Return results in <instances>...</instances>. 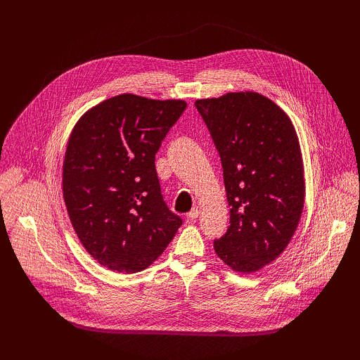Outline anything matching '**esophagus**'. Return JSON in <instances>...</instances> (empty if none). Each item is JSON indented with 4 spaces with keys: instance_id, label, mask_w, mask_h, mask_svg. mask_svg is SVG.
Returning a JSON list of instances; mask_svg holds the SVG:
<instances>
[{
    "instance_id": "34e87169",
    "label": "esophagus",
    "mask_w": 360,
    "mask_h": 360,
    "mask_svg": "<svg viewBox=\"0 0 360 360\" xmlns=\"http://www.w3.org/2000/svg\"><path fill=\"white\" fill-rule=\"evenodd\" d=\"M198 216H200V210L198 209H193L190 213L186 214V219L188 220H195Z\"/></svg>"
}]
</instances>
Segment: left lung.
Returning <instances> with one entry per match:
<instances>
[{
  "label": "left lung",
  "mask_w": 360,
  "mask_h": 360,
  "mask_svg": "<svg viewBox=\"0 0 360 360\" xmlns=\"http://www.w3.org/2000/svg\"><path fill=\"white\" fill-rule=\"evenodd\" d=\"M223 166L231 224L217 257L251 274L277 259L295 235L305 202V170L288 113L258 91L197 99Z\"/></svg>",
  "instance_id": "8db88e82"
}]
</instances>
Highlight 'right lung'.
I'll use <instances>...</instances> for the list:
<instances>
[{
    "mask_svg": "<svg viewBox=\"0 0 360 360\" xmlns=\"http://www.w3.org/2000/svg\"><path fill=\"white\" fill-rule=\"evenodd\" d=\"M185 108L182 99L121 93L87 109L71 131L67 213L86 251L112 271L150 267L182 224L162 200L155 156Z\"/></svg>",
    "mask_w": 360,
    "mask_h": 360,
    "instance_id": "1",
    "label": "right lung"
}]
</instances>
